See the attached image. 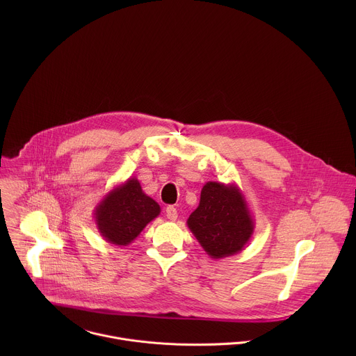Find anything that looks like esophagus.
<instances>
[{
  "instance_id": "obj_1",
  "label": "esophagus",
  "mask_w": 356,
  "mask_h": 356,
  "mask_svg": "<svg viewBox=\"0 0 356 356\" xmlns=\"http://www.w3.org/2000/svg\"><path fill=\"white\" fill-rule=\"evenodd\" d=\"M165 216L168 220H175L178 218V212H177V208L172 207V205H168L165 208Z\"/></svg>"
}]
</instances>
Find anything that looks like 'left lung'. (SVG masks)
I'll list each match as a JSON object with an SVG mask.
<instances>
[{
    "label": "left lung",
    "mask_w": 356,
    "mask_h": 356,
    "mask_svg": "<svg viewBox=\"0 0 356 356\" xmlns=\"http://www.w3.org/2000/svg\"><path fill=\"white\" fill-rule=\"evenodd\" d=\"M188 227L212 259L241 252L250 243L254 219L245 196L236 184L207 182L200 204L191 213Z\"/></svg>",
    "instance_id": "obj_1"
}]
</instances>
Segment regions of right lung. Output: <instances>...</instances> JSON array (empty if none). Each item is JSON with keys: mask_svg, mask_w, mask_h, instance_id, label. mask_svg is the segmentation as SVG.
Listing matches in <instances>:
<instances>
[{"mask_svg": "<svg viewBox=\"0 0 356 356\" xmlns=\"http://www.w3.org/2000/svg\"><path fill=\"white\" fill-rule=\"evenodd\" d=\"M160 211V205L144 193L140 181L131 177L102 197L93 216L105 241L126 247L159 216Z\"/></svg>", "mask_w": 356, "mask_h": 356, "instance_id": "right-lung-1", "label": "right lung"}]
</instances>
